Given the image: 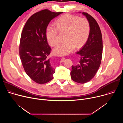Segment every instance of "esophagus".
<instances>
[{
	"label": "esophagus",
	"instance_id": "esophagus-1",
	"mask_svg": "<svg viewBox=\"0 0 123 123\" xmlns=\"http://www.w3.org/2000/svg\"><path fill=\"white\" fill-rule=\"evenodd\" d=\"M65 60V58H64V57H62V58H61V60H60V62H63V61H64V60Z\"/></svg>",
	"mask_w": 123,
	"mask_h": 123
}]
</instances>
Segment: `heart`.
I'll return each instance as SVG.
<instances>
[{
    "label": "heart",
    "instance_id": "b5f03b06",
    "mask_svg": "<svg viewBox=\"0 0 123 123\" xmlns=\"http://www.w3.org/2000/svg\"><path fill=\"white\" fill-rule=\"evenodd\" d=\"M55 27L49 26L46 30V37L49 44L55 46L59 42L58 31L66 32L64 40L54 49V53L59 56L72 52L75 48H79L89 37L90 27L89 21L85 18L71 15H64L55 23Z\"/></svg>",
    "mask_w": 123,
    "mask_h": 123
}]
</instances>
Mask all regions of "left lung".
Masks as SVG:
<instances>
[{
    "mask_svg": "<svg viewBox=\"0 0 123 123\" xmlns=\"http://www.w3.org/2000/svg\"><path fill=\"white\" fill-rule=\"evenodd\" d=\"M82 13L89 22L90 33L86 44L76 52L80 55V59L77 65L72 66L71 75L74 81L84 84L91 81L99 69L102 56L103 41L101 30L96 21L87 13Z\"/></svg>",
    "mask_w": 123,
    "mask_h": 123,
    "instance_id": "obj_1",
    "label": "left lung"
}]
</instances>
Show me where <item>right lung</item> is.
I'll list each match as a JSON object with an SVG mask.
<instances>
[{"instance_id": "right-lung-1", "label": "right lung", "mask_w": 123, "mask_h": 123, "mask_svg": "<svg viewBox=\"0 0 123 123\" xmlns=\"http://www.w3.org/2000/svg\"><path fill=\"white\" fill-rule=\"evenodd\" d=\"M63 12L43 10L32 15L23 29L19 46L20 58L25 72L38 84H45L54 78L55 69L47 56L51 49L46 37L50 21Z\"/></svg>"}]
</instances>
